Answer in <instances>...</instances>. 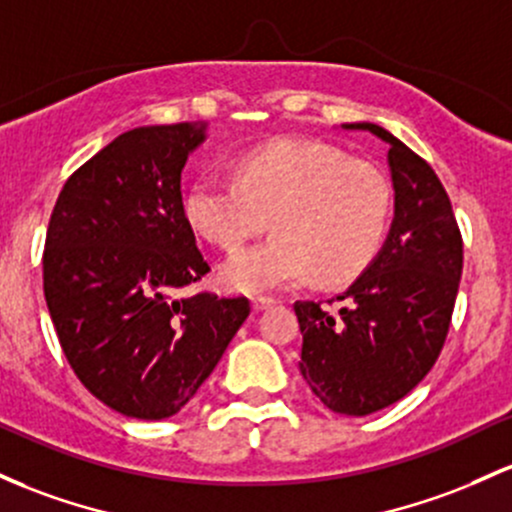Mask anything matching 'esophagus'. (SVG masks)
<instances>
[{"mask_svg": "<svg viewBox=\"0 0 512 512\" xmlns=\"http://www.w3.org/2000/svg\"><path fill=\"white\" fill-rule=\"evenodd\" d=\"M277 299H269V296H257V299H252V308L255 311H267V308H272Z\"/></svg>", "mask_w": 512, "mask_h": 512, "instance_id": "esophagus-1", "label": "esophagus"}]
</instances>
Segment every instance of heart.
I'll return each mask as SVG.
<instances>
[{
  "label": "heart",
  "mask_w": 512,
  "mask_h": 512,
  "mask_svg": "<svg viewBox=\"0 0 512 512\" xmlns=\"http://www.w3.org/2000/svg\"><path fill=\"white\" fill-rule=\"evenodd\" d=\"M235 172L238 179L201 174L182 196L189 228L223 250L265 230L272 216L277 235L221 267L230 291L265 294L311 277L350 282L384 245L393 192L372 162L313 140H274L240 155Z\"/></svg>",
  "instance_id": "obj_1"
}]
</instances>
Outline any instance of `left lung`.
Listing matches in <instances>:
<instances>
[{
    "mask_svg": "<svg viewBox=\"0 0 512 512\" xmlns=\"http://www.w3.org/2000/svg\"><path fill=\"white\" fill-rule=\"evenodd\" d=\"M389 145L393 221L379 255L328 313L296 301L299 369L330 411L369 415L411 393L445 345L459 277L462 233L449 196L423 157L376 123H342Z\"/></svg>",
    "mask_w": 512,
    "mask_h": 512,
    "instance_id": "8db88e82",
    "label": "left lung"
}]
</instances>
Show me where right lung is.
<instances>
[{"mask_svg":"<svg viewBox=\"0 0 512 512\" xmlns=\"http://www.w3.org/2000/svg\"><path fill=\"white\" fill-rule=\"evenodd\" d=\"M206 123L121 133L72 174L55 201L43 291L67 362L111 411L179 413L250 316V301L174 291L209 262L182 211V170Z\"/></svg>","mask_w":512,"mask_h":512,"instance_id":"1","label":"right lung"}]
</instances>
